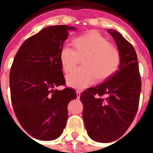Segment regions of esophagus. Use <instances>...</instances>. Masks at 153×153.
I'll use <instances>...</instances> for the list:
<instances>
[{
    "label": "esophagus",
    "instance_id": "esophagus-1",
    "mask_svg": "<svg viewBox=\"0 0 153 153\" xmlns=\"http://www.w3.org/2000/svg\"><path fill=\"white\" fill-rule=\"evenodd\" d=\"M76 94H77V98H80V95H81V92L79 91H76Z\"/></svg>",
    "mask_w": 153,
    "mask_h": 153
}]
</instances>
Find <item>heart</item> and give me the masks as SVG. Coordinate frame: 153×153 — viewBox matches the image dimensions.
<instances>
[{
    "label": "heart",
    "instance_id": "obj_1",
    "mask_svg": "<svg viewBox=\"0 0 153 153\" xmlns=\"http://www.w3.org/2000/svg\"><path fill=\"white\" fill-rule=\"evenodd\" d=\"M75 49L64 45L60 50L59 59L65 72L74 69L82 58L84 67L77 68L67 76V85L83 90L95 80H105L118 68L121 57L118 50L97 31H91L74 40Z\"/></svg>",
    "mask_w": 153,
    "mask_h": 153
}]
</instances>
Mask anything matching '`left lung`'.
Listing matches in <instances>:
<instances>
[{"instance_id":"1","label":"left lung","mask_w":153,"mask_h":153,"mask_svg":"<svg viewBox=\"0 0 153 153\" xmlns=\"http://www.w3.org/2000/svg\"><path fill=\"white\" fill-rule=\"evenodd\" d=\"M107 31L120 54L118 70L80 96L85 128L92 140L101 143L114 141L126 133L137 111L141 90L135 49L117 31Z\"/></svg>"}]
</instances>
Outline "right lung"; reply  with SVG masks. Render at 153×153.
<instances>
[{"label": "right lung", "mask_w": 153, "mask_h": 153, "mask_svg": "<svg viewBox=\"0 0 153 153\" xmlns=\"http://www.w3.org/2000/svg\"><path fill=\"white\" fill-rule=\"evenodd\" d=\"M67 25L50 26L25 40L16 55L9 74L11 100L20 126L36 139L52 140L62 133L67 105L77 98L65 84L60 50L70 31Z\"/></svg>", "instance_id": "1"}]
</instances>
